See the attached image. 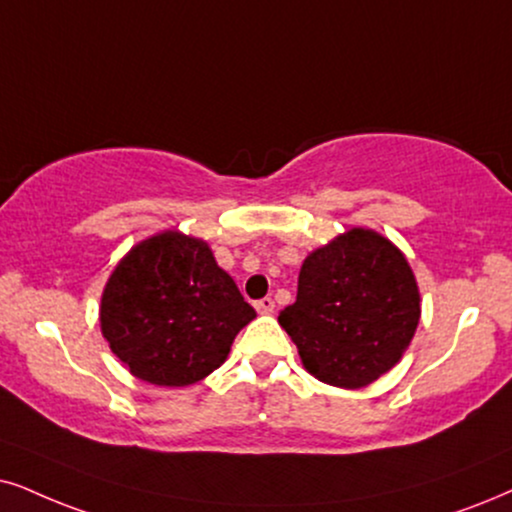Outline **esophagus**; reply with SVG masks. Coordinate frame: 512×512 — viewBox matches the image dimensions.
<instances>
[{
	"label": "esophagus",
	"instance_id": "esophagus-1",
	"mask_svg": "<svg viewBox=\"0 0 512 512\" xmlns=\"http://www.w3.org/2000/svg\"><path fill=\"white\" fill-rule=\"evenodd\" d=\"M255 309L260 314H271L274 312V300H271V297H262V300L255 302Z\"/></svg>",
	"mask_w": 512,
	"mask_h": 512
}]
</instances>
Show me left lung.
Masks as SVG:
<instances>
[{
  "mask_svg": "<svg viewBox=\"0 0 512 512\" xmlns=\"http://www.w3.org/2000/svg\"><path fill=\"white\" fill-rule=\"evenodd\" d=\"M420 319L406 257L375 231L352 229L307 257L297 300L278 316L321 383L364 387L397 364Z\"/></svg>",
  "mask_w": 512,
  "mask_h": 512,
  "instance_id": "1",
  "label": "left lung"
}]
</instances>
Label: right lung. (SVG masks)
Segmentation results:
<instances>
[{
	"mask_svg": "<svg viewBox=\"0 0 512 512\" xmlns=\"http://www.w3.org/2000/svg\"><path fill=\"white\" fill-rule=\"evenodd\" d=\"M255 316L208 243L177 231L132 248L101 297L103 338L137 378L165 387L198 383L222 366Z\"/></svg>",
	"mask_w": 512,
	"mask_h": 512,
	"instance_id": "1",
	"label": "right lung"
}]
</instances>
